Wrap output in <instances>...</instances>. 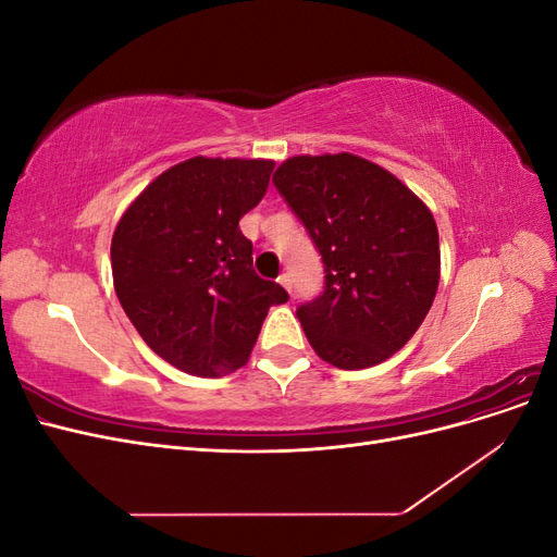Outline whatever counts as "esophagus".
<instances>
[{
  "label": "esophagus",
  "instance_id": "34e87169",
  "mask_svg": "<svg viewBox=\"0 0 557 557\" xmlns=\"http://www.w3.org/2000/svg\"><path fill=\"white\" fill-rule=\"evenodd\" d=\"M278 283L283 285L285 290H288V295H293V278H290V274H281V276H278Z\"/></svg>",
  "mask_w": 557,
  "mask_h": 557
}]
</instances>
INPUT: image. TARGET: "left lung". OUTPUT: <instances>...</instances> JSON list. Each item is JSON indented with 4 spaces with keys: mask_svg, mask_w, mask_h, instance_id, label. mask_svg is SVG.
Instances as JSON below:
<instances>
[{
    "mask_svg": "<svg viewBox=\"0 0 557 557\" xmlns=\"http://www.w3.org/2000/svg\"><path fill=\"white\" fill-rule=\"evenodd\" d=\"M272 181L323 256L325 290L297 309L318 358L339 369L387 360L440 288L432 211L395 174L352 153L288 158Z\"/></svg>",
    "mask_w": 557,
    "mask_h": 557,
    "instance_id": "obj_1",
    "label": "left lung"
}]
</instances>
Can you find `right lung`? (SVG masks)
Instances as JSON below:
<instances>
[{"mask_svg": "<svg viewBox=\"0 0 557 557\" xmlns=\"http://www.w3.org/2000/svg\"><path fill=\"white\" fill-rule=\"evenodd\" d=\"M274 160H183L150 181L111 239L113 288L141 339L185 374L215 379L250 358L269 307L288 301L252 269L242 215Z\"/></svg>", "mask_w": 557, "mask_h": 557, "instance_id": "obj_1", "label": "right lung"}]
</instances>
